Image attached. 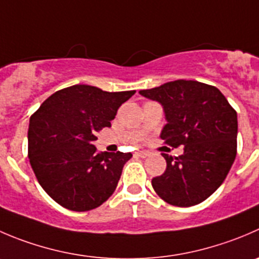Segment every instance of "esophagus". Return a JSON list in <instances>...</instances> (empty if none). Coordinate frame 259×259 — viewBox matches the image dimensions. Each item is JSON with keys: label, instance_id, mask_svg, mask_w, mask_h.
Returning a JSON list of instances; mask_svg holds the SVG:
<instances>
[{"label": "esophagus", "instance_id": "1", "mask_svg": "<svg viewBox=\"0 0 259 259\" xmlns=\"http://www.w3.org/2000/svg\"><path fill=\"white\" fill-rule=\"evenodd\" d=\"M137 155H138V157H140V158H145V157H148V155H149V153L144 152V150H140V152L137 153Z\"/></svg>", "mask_w": 259, "mask_h": 259}]
</instances>
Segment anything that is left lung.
<instances>
[{
	"label": "left lung",
	"instance_id": "left-lung-1",
	"mask_svg": "<svg viewBox=\"0 0 259 259\" xmlns=\"http://www.w3.org/2000/svg\"><path fill=\"white\" fill-rule=\"evenodd\" d=\"M139 94L163 107L167 124L160 138L175 148L185 145L176 158L163 153L167 168L153 178V188L175 206L200 204L220 187L234 163L237 112L217 87L197 81L178 79Z\"/></svg>",
	"mask_w": 259,
	"mask_h": 259
}]
</instances>
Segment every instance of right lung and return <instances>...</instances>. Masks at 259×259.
Segmentation results:
<instances>
[{"label": "right lung", "instance_id": "obj_1", "mask_svg": "<svg viewBox=\"0 0 259 259\" xmlns=\"http://www.w3.org/2000/svg\"><path fill=\"white\" fill-rule=\"evenodd\" d=\"M134 94L76 84L48 97L30 117V164L55 202L73 211H89L111 196L133 154L97 153L94 142Z\"/></svg>", "mask_w": 259, "mask_h": 259}]
</instances>
